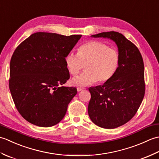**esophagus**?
Wrapping results in <instances>:
<instances>
[{
  "label": "esophagus",
  "mask_w": 159,
  "mask_h": 159,
  "mask_svg": "<svg viewBox=\"0 0 159 159\" xmlns=\"http://www.w3.org/2000/svg\"><path fill=\"white\" fill-rule=\"evenodd\" d=\"M83 89H85V88H83V87H77L78 92H80V91H82Z\"/></svg>",
  "instance_id": "esophagus-1"
}]
</instances>
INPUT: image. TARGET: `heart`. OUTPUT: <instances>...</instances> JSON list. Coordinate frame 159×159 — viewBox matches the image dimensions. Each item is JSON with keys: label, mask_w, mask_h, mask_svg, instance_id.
<instances>
[{"label": "heart", "mask_w": 159, "mask_h": 159, "mask_svg": "<svg viewBox=\"0 0 159 159\" xmlns=\"http://www.w3.org/2000/svg\"><path fill=\"white\" fill-rule=\"evenodd\" d=\"M119 62L117 50L98 41L84 43L78 48L77 55L70 52L65 58L66 66L72 75H76L85 64V72L71 80L72 85L78 87L89 85L97 80L107 82L116 73Z\"/></svg>", "instance_id": "b5f03b06"}]
</instances>
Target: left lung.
<instances>
[{"label": "left lung", "instance_id": "obj_1", "mask_svg": "<svg viewBox=\"0 0 159 159\" xmlns=\"http://www.w3.org/2000/svg\"><path fill=\"white\" fill-rule=\"evenodd\" d=\"M92 38H108L116 42L119 66L111 79L102 85L89 88L91 120L103 128H116L127 123L136 114L145 94L144 65L137 47L121 33L103 32Z\"/></svg>", "mask_w": 159, "mask_h": 159}]
</instances>
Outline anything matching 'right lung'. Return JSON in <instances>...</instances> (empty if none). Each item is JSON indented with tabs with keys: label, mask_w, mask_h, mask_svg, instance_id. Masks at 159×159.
<instances>
[{
	"label": "right lung",
	"mask_w": 159,
	"mask_h": 159,
	"mask_svg": "<svg viewBox=\"0 0 159 159\" xmlns=\"http://www.w3.org/2000/svg\"><path fill=\"white\" fill-rule=\"evenodd\" d=\"M81 35L33 33L17 47L10 61L9 86L20 114L40 127L62 120L77 93L72 87H61L70 79L65 63L67 54Z\"/></svg>",
	"instance_id": "right-lung-1"
}]
</instances>
